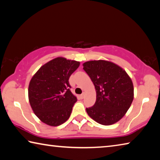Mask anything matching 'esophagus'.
<instances>
[{"instance_id": "1", "label": "esophagus", "mask_w": 160, "mask_h": 160, "mask_svg": "<svg viewBox=\"0 0 160 160\" xmlns=\"http://www.w3.org/2000/svg\"><path fill=\"white\" fill-rule=\"evenodd\" d=\"M85 92H83L82 94H80V97L81 99H83L84 97H85Z\"/></svg>"}]
</instances>
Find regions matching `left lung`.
Instances as JSON below:
<instances>
[{"mask_svg": "<svg viewBox=\"0 0 160 160\" xmlns=\"http://www.w3.org/2000/svg\"><path fill=\"white\" fill-rule=\"evenodd\" d=\"M83 69L97 92L94 104L86 108L88 114L102 125L116 123L126 114L133 100L131 79L123 68L107 61L85 62Z\"/></svg>", "mask_w": 160, "mask_h": 160, "instance_id": "8db88e82", "label": "left lung"}]
</instances>
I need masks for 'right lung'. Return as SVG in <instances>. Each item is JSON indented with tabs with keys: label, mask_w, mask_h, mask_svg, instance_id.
<instances>
[{
	"label": "right lung",
	"mask_w": 160,
	"mask_h": 160,
	"mask_svg": "<svg viewBox=\"0 0 160 160\" xmlns=\"http://www.w3.org/2000/svg\"><path fill=\"white\" fill-rule=\"evenodd\" d=\"M80 62L58 57L42 66L30 80L28 89L29 104L42 122L57 126L69 118L77 101L70 92V75Z\"/></svg>",
	"instance_id": "obj_1"
}]
</instances>
